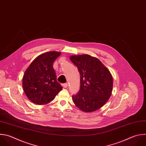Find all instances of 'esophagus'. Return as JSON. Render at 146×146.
<instances>
[{"label": "esophagus", "mask_w": 146, "mask_h": 146, "mask_svg": "<svg viewBox=\"0 0 146 146\" xmlns=\"http://www.w3.org/2000/svg\"><path fill=\"white\" fill-rule=\"evenodd\" d=\"M63 86L64 88H67L68 87V83H65L63 84Z\"/></svg>", "instance_id": "34e87169"}]
</instances>
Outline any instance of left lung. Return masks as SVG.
<instances>
[{"mask_svg": "<svg viewBox=\"0 0 146 146\" xmlns=\"http://www.w3.org/2000/svg\"><path fill=\"white\" fill-rule=\"evenodd\" d=\"M70 58L80 76V90L72 95L73 102L84 112L96 111L111 95L113 80L110 72L98 59L89 55H73Z\"/></svg>", "mask_w": 146, "mask_h": 146, "instance_id": "obj_1", "label": "left lung"}]
</instances>
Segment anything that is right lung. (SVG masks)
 <instances>
[{"instance_id": "right-lung-1", "label": "right lung", "mask_w": 146, "mask_h": 146, "mask_svg": "<svg viewBox=\"0 0 146 146\" xmlns=\"http://www.w3.org/2000/svg\"><path fill=\"white\" fill-rule=\"evenodd\" d=\"M61 52L50 51L36 57L27 68L23 77V88L34 103L43 105L50 103L62 90L56 80L53 63Z\"/></svg>"}]
</instances>
